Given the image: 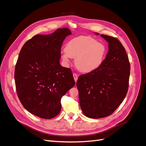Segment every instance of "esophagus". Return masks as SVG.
I'll list each match as a JSON object with an SVG mask.
<instances>
[{
    "label": "esophagus",
    "instance_id": "1",
    "mask_svg": "<svg viewBox=\"0 0 146 146\" xmlns=\"http://www.w3.org/2000/svg\"><path fill=\"white\" fill-rule=\"evenodd\" d=\"M73 77H74V80H75V82H77V79H78V76H77V74H75V73L73 74Z\"/></svg>",
    "mask_w": 146,
    "mask_h": 146
}]
</instances>
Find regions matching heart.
<instances>
[{
  "label": "heart",
  "instance_id": "heart-1",
  "mask_svg": "<svg viewBox=\"0 0 146 146\" xmlns=\"http://www.w3.org/2000/svg\"><path fill=\"white\" fill-rule=\"evenodd\" d=\"M107 47L103 42H98L89 36L75 37L66 43L62 51L63 60L69 63L75 58L77 68L83 72H90L99 68L103 63Z\"/></svg>",
  "mask_w": 146,
  "mask_h": 146
}]
</instances>
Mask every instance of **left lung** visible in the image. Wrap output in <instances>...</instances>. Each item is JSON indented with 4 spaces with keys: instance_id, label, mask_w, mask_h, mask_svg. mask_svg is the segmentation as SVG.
Masks as SVG:
<instances>
[{
    "instance_id": "left-lung-1",
    "label": "left lung",
    "mask_w": 146,
    "mask_h": 146,
    "mask_svg": "<svg viewBox=\"0 0 146 146\" xmlns=\"http://www.w3.org/2000/svg\"><path fill=\"white\" fill-rule=\"evenodd\" d=\"M100 36L108 42L106 58L99 68L81 75L77 82L82 111L93 119L111 115L122 102L129 88L130 70L129 58L121 42L116 38Z\"/></svg>"
}]
</instances>
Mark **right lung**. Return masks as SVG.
<instances>
[{
    "instance_id": "right-lung-1",
    "label": "right lung",
    "mask_w": 146,
    "mask_h": 146,
    "mask_svg": "<svg viewBox=\"0 0 146 146\" xmlns=\"http://www.w3.org/2000/svg\"><path fill=\"white\" fill-rule=\"evenodd\" d=\"M68 28L36 35L22 47L15 70L17 96L34 115L51 119L60 113L61 99L75 85L71 70L60 64L61 47L71 35Z\"/></svg>"
}]
</instances>
